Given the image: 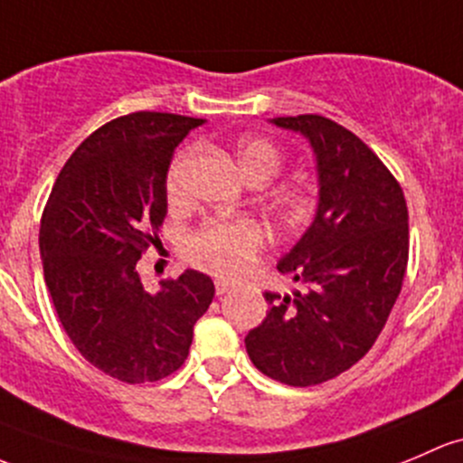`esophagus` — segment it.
Instances as JSON below:
<instances>
[{
  "label": "esophagus",
  "mask_w": 463,
  "mask_h": 463,
  "mask_svg": "<svg viewBox=\"0 0 463 463\" xmlns=\"http://www.w3.org/2000/svg\"><path fill=\"white\" fill-rule=\"evenodd\" d=\"M228 290H232L231 281H226V279H215V293H217V297L226 295Z\"/></svg>",
  "instance_id": "34e87169"
}]
</instances>
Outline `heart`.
Wrapping results in <instances>:
<instances>
[{"label": "heart", "mask_w": 463, "mask_h": 463, "mask_svg": "<svg viewBox=\"0 0 463 463\" xmlns=\"http://www.w3.org/2000/svg\"><path fill=\"white\" fill-rule=\"evenodd\" d=\"M235 155L246 182L255 186L270 182L284 166L281 150L264 137L241 139ZM179 166L182 162L170 170V193H177ZM272 206L286 222H301L310 213V197L299 186H281L272 193ZM264 244V228L252 219H211L188 235L186 255L194 266L219 277H240Z\"/></svg>", "instance_id": "heart-1"}]
</instances>
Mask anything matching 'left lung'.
Here are the masks:
<instances>
[{"label":"left lung","mask_w":463,"mask_h":463,"mask_svg":"<svg viewBox=\"0 0 463 463\" xmlns=\"http://www.w3.org/2000/svg\"><path fill=\"white\" fill-rule=\"evenodd\" d=\"M270 121L308 139L319 202L277 261L306 288L264 295L270 310L246 335V350L266 377L304 388L354 366L386 326L406 275L408 208L391 170L344 126L321 115Z\"/></svg>","instance_id":"8db88e82"}]
</instances>
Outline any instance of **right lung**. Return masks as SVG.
Masks as SVG:
<instances>
[{
  "instance_id": "add662e5",
  "label": "right lung",
  "mask_w": 463,
  "mask_h": 463,
  "mask_svg": "<svg viewBox=\"0 0 463 463\" xmlns=\"http://www.w3.org/2000/svg\"><path fill=\"white\" fill-rule=\"evenodd\" d=\"M203 119L130 113L80 144L61 168L39 228L43 279L75 348L126 383L157 382L188 357L211 306L208 275L186 270L148 293L137 272L168 211L175 148Z\"/></svg>"
}]
</instances>
